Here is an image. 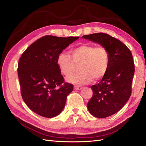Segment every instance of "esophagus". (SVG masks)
Returning <instances> with one entry per match:
<instances>
[{"label": "esophagus", "mask_w": 146, "mask_h": 146, "mask_svg": "<svg viewBox=\"0 0 146 146\" xmlns=\"http://www.w3.org/2000/svg\"><path fill=\"white\" fill-rule=\"evenodd\" d=\"M74 89L76 90H81L82 89V86H74Z\"/></svg>", "instance_id": "esophagus-1"}]
</instances>
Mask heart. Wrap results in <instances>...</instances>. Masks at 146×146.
Returning <instances> with one entry per match:
<instances>
[{
	"label": "heart",
	"instance_id": "b5f03b06",
	"mask_svg": "<svg viewBox=\"0 0 146 146\" xmlns=\"http://www.w3.org/2000/svg\"><path fill=\"white\" fill-rule=\"evenodd\" d=\"M72 56L62 52L56 59V64L64 76L68 77L80 64L81 72L66 78L69 83L78 85L90 83L93 78H103L109 67V54L104 46L83 44L71 50Z\"/></svg>",
	"mask_w": 146,
	"mask_h": 146
}]
</instances>
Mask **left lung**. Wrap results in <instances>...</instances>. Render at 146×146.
Here are the masks:
<instances>
[{
  "instance_id": "left-lung-1",
  "label": "left lung",
  "mask_w": 146,
  "mask_h": 146,
  "mask_svg": "<svg viewBox=\"0 0 146 146\" xmlns=\"http://www.w3.org/2000/svg\"><path fill=\"white\" fill-rule=\"evenodd\" d=\"M82 38L100 44L108 52V69L100 83L91 86L93 95L87 104L92 116L107 117L118 112L131 96L135 72L133 56L124 44L107 33L84 35Z\"/></svg>"
}]
</instances>
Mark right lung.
Masks as SVG:
<instances>
[{"label": "right lung", "instance_id": "right-lung-1", "mask_svg": "<svg viewBox=\"0 0 146 146\" xmlns=\"http://www.w3.org/2000/svg\"><path fill=\"white\" fill-rule=\"evenodd\" d=\"M78 38L47 35L32 44L21 56L17 72L22 98L38 115L51 118L63 111L73 85L63 83L56 59Z\"/></svg>", "mask_w": 146, "mask_h": 146}]
</instances>
